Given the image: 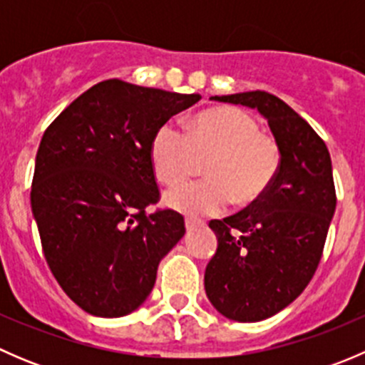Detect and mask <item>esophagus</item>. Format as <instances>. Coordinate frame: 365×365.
I'll use <instances>...</instances> for the list:
<instances>
[{
	"instance_id": "esophagus-1",
	"label": "esophagus",
	"mask_w": 365,
	"mask_h": 365,
	"mask_svg": "<svg viewBox=\"0 0 365 365\" xmlns=\"http://www.w3.org/2000/svg\"><path fill=\"white\" fill-rule=\"evenodd\" d=\"M201 226H205L203 220L190 219V217H187V219H185V227H187V231H192L194 227H201Z\"/></svg>"
}]
</instances>
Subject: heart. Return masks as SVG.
I'll list each match as a JSON object with an SVG mask.
<instances>
[{
	"mask_svg": "<svg viewBox=\"0 0 365 365\" xmlns=\"http://www.w3.org/2000/svg\"><path fill=\"white\" fill-rule=\"evenodd\" d=\"M205 164L206 180L165 194V203L190 217L219 213L233 200L247 206L259 200L281 169V146L259 123L238 108H212L197 113L185 132L164 123L150 143L153 173L169 187L192 175L197 159Z\"/></svg>",
	"mask_w": 365,
	"mask_h": 365,
	"instance_id": "b5f03b06",
	"label": "heart"
}]
</instances>
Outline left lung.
I'll return each instance as SVG.
<instances>
[{
    "label": "left lung",
    "instance_id": "1",
    "mask_svg": "<svg viewBox=\"0 0 365 365\" xmlns=\"http://www.w3.org/2000/svg\"><path fill=\"white\" fill-rule=\"evenodd\" d=\"M212 98L257 109L281 146V169L267 192L235 215L210 220L217 252L206 264V297L226 318L261 322L292 304L318 268L337 203L332 160L314 128L275 95Z\"/></svg>",
    "mask_w": 365,
    "mask_h": 365
}]
</instances>
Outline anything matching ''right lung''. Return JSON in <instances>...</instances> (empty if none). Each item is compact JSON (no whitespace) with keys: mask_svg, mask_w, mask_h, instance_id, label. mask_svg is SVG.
<instances>
[{"mask_svg":"<svg viewBox=\"0 0 365 365\" xmlns=\"http://www.w3.org/2000/svg\"><path fill=\"white\" fill-rule=\"evenodd\" d=\"M197 93H173L120 79L95 84L43 132L31 183V210L43 256L83 311L120 318L139 307L185 222L164 208L150 143Z\"/></svg>","mask_w":365,"mask_h":365,"instance_id":"obj_1","label":"right lung"}]
</instances>
